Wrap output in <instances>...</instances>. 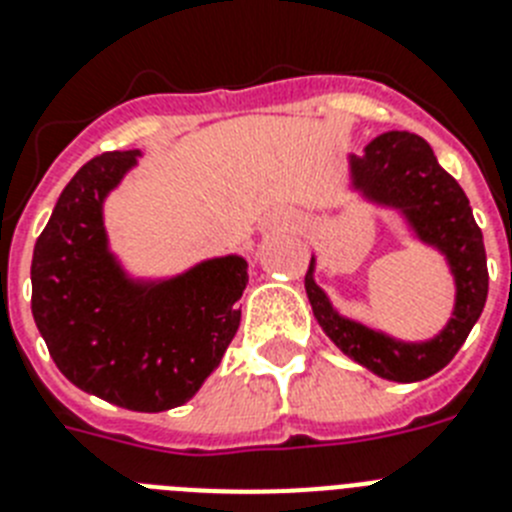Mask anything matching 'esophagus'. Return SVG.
<instances>
[{"label":"esophagus","instance_id":"1","mask_svg":"<svg viewBox=\"0 0 512 512\" xmlns=\"http://www.w3.org/2000/svg\"><path fill=\"white\" fill-rule=\"evenodd\" d=\"M281 223H286V226H289V223H294V218H291V216H283Z\"/></svg>","mask_w":512,"mask_h":512}]
</instances>
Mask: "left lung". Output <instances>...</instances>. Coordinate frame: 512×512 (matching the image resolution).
Here are the masks:
<instances>
[{"mask_svg": "<svg viewBox=\"0 0 512 512\" xmlns=\"http://www.w3.org/2000/svg\"><path fill=\"white\" fill-rule=\"evenodd\" d=\"M351 187L369 203L398 210L416 239L445 255L455 281V307L448 325L435 338L406 343L338 315L328 294L315 283V257L304 276L309 304L325 336L354 362L393 382H419L450 364L474 322L482 315L489 291L487 252L466 192L437 163L427 140L411 132H385L349 156Z\"/></svg>", "mask_w": 512, "mask_h": 512, "instance_id": "obj_1", "label": "left lung"}]
</instances>
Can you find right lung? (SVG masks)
<instances>
[{
	"mask_svg": "<svg viewBox=\"0 0 512 512\" xmlns=\"http://www.w3.org/2000/svg\"><path fill=\"white\" fill-rule=\"evenodd\" d=\"M140 150L88 161L59 195L33 247L30 309L72 385L130 411L182 406L221 364L247 286L239 255L203 260L163 281L124 273L103 226V200Z\"/></svg>",
	"mask_w": 512,
	"mask_h": 512,
	"instance_id": "1",
	"label": "right lung"
}]
</instances>
